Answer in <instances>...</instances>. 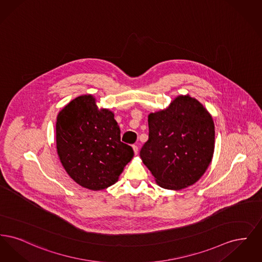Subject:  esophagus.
I'll return each instance as SVG.
<instances>
[{"label":"esophagus","instance_id":"1","mask_svg":"<svg viewBox=\"0 0 262 262\" xmlns=\"http://www.w3.org/2000/svg\"><path fill=\"white\" fill-rule=\"evenodd\" d=\"M133 149H134L135 154L137 155V153H138V147H137V145H133Z\"/></svg>","mask_w":262,"mask_h":262}]
</instances>
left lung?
I'll return each instance as SVG.
<instances>
[{"label":"left lung","mask_w":262,"mask_h":262,"mask_svg":"<svg viewBox=\"0 0 262 262\" xmlns=\"http://www.w3.org/2000/svg\"><path fill=\"white\" fill-rule=\"evenodd\" d=\"M149 138L140 158L163 188L180 190L195 184L207 170L215 147L211 115L200 101L179 95L148 115Z\"/></svg>","instance_id":"8db88e82"}]
</instances>
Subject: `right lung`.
<instances>
[{"instance_id":"1","label":"right lung","mask_w":262,"mask_h":262,"mask_svg":"<svg viewBox=\"0 0 262 262\" xmlns=\"http://www.w3.org/2000/svg\"><path fill=\"white\" fill-rule=\"evenodd\" d=\"M56 144L66 172L90 190L116 184L134 157L133 148L121 141L114 113L99 109L91 94L76 97L59 112Z\"/></svg>"}]
</instances>
